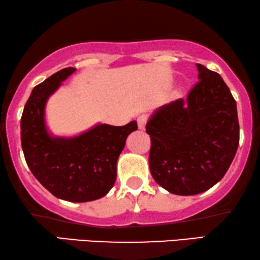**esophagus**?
I'll list each match as a JSON object with an SVG mask.
<instances>
[{
	"label": "esophagus",
	"instance_id": "obj_1",
	"mask_svg": "<svg viewBox=\"0 0 260 260\" xmlns=\"http://www.w3.org/2000/svg\"><path fill=\"white\" fill-rule=\"evenodd\" d=\"M137 122H138V128H139V129H144V128H145V124L147 122L146 115H140V116H138Z\"/></svg>",
	"mask_w": 260,
	"mask_h": 260
}]
</instances>
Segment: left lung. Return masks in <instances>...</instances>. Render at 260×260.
<instances>
[{
  "mask_svg": "<svg viewBox=\"0 0 260 260\" xmlns=\"http://www.w3.org/2000/svg\"><path fill=\"white\" fill-rule=\"evenodd\" d=\"M199 81L187 100L158 108L146 123L154 181L177 196H194L224 176L239 146L236 102L221 75L197 63Z\"/></svg>",
  "mask_w": 260,
  "mask_h": 260,
  "instance_id": "8db88e82",
  "label": "left lung"
}]
</instances>
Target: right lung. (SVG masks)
<instances>
[{"mask_svg":"<svg viewBox=\"0 0 260 260\" xmlns=\"http://www.w3.org/2000/svg\"><path fill=\"white\" fill-rule=\"evenodd\" d=\"M75 71H58L32 90L21 116V146L29 170L51 194L85 203L102 198L114 186L117 159L138 126L137 121L124 126L97 123L74 137L49 132L47 102Z\"/></svg>","mask_w":260,"mask_h":260,"instance_id":"obj_1","label":"right lung"}]
</instances>
